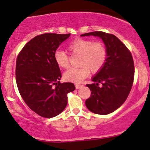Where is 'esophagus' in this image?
Listing matches in <instances>:
<instances>
[{
	"instance_id": "34e87169",
	"label": "esophagus",
	"mask_w": 150,
	"mask_h": 150,
	"mask_svg": "<svg viewBox=\"0 0 150 150\" xmlns=\"http://www.w3.org/2000/svg\"><path fill=\"white\" fill-rule=\"evenodd\" d=\"M81 86H83V85H81V84H75V88H76L77 89H78L80 87H81Z\"/></svg>"
}]
</instances>
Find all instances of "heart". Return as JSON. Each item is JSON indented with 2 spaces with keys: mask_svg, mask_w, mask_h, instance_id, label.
<instances>
[{
  "mask_svg": "<svg viewBox=\"0 0 150 150\" xmlns=\"http://www.w3.org/2000/svg\"><path fill=\"white\" fill-rule=\"evenodd\" d=\"M67 50L71 55H79L78 68H72L64 74V79L67 82L81 83L90 73L100 71L107 59V50L102 42L77 38L68 44ZM54 60L59 67L67 69L69 67V57L67 53L57 50L54 53Z\"/></svg>",
  "mask_w": 150,
  "mask_h": 150,
  "instance_id": "1",
  "label": "heart"
}]
</instances>
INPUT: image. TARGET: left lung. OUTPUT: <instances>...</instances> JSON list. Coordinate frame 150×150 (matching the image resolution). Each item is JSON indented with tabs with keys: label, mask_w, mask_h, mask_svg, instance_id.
<instances>
[{
	"label": "left lung",
	"mask_w": 150,
	"mask_h": 150,
	"mask_svg": "<svg viewBox=\"0 0 150 150\" xmlns=\"http://www.w3.org/2000/svg\"><path fill=\"white\" fill-rule=\"evenodd\" d=\"M90 35L102 39L107 59L103 68L92 78L93 83L86 85L91 94L86 105L92 112L107 115L118 109L128 96L134 83V60L131 51L114 35L101 31L81 35Z\"/></svg>",
	"instance_id": "left-lung-1"
}]
</instances>
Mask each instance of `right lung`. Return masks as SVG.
<instances>
[{
	"label": "right lung",
	"mask_w": 150,
	"mask_h": 150,
	"mask_svg": "<svg viewBox=\"0 0 150 150\" xmlns=\"http://www.w3.org/2000/svg\"><path fill=\"white\" fill-rule=\"evenodd\" d=\"M70 34L44 33L33 38L16 58V81L21 96L38 115L51 118L67 104V93L75 89L72 83L59 82V67L54 53Z\"/></svg>",
	"instance_id": "obj_1"
}]
</instances>
